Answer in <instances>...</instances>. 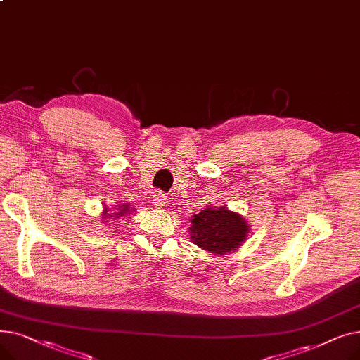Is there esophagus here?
I'll use <instances>...</instances> for the list:
<instances>
[{
  "instance_id": "34e87169",
  "label": "esophagus",
  "mask_w": 360,
  "mask_h": 360,
  "mask_svg": "<svg viewBox=\"0 0 360 360\" xmlns=\"http://www.w3.org/2000/svg\"><path fill=\"white\" fill-rule=\"evenodd\" d=\"M167 198H166V195L162 193V191H158L155 195H153V202H155V205L156 207H163V205H166V201Z\"/></svg>"
}]
</instances>
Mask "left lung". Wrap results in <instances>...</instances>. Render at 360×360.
I'll return each mask as SVG.
<instances>
[{
  "label": "left lung",
  "mask_w": 360,
  "mask_h": 360,
  "mask_svg": "<svg viewBox=\"0 0 360 360\" xmlns=\"http://www.w3.org/2000/svg\"><path fill=\"white\" fill-rule=\"evenodd\" d=\"M190 228L191 239L200 248L213 254L224 255L235 248L247 238L248 226L242 216L229 212L226 207L210 209L195 214Z\"/></svg>",
  "instance_id": "1"
}]
</instances>
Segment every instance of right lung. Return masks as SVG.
Here are the masks:
<instances>
[{
	"label": "right lung",
	"mask_w": 360,
	"mask_h": 360,
	"mask_svg": "<svg viewBox=\"0 0 360 360\" xmlns=\"http://www.w3.org/2000/svg\"><path fill=\"white\" fill-rule=\"evenodd\" d=\"M125 213H128L129 214V207L128 205H121L120 207V212H112V213H109L108 210H105V217H121V216H124ZM112 214H115V217H112Z\"/></svg>",
	"instance_id": "add662e5"
}]
</instances>
